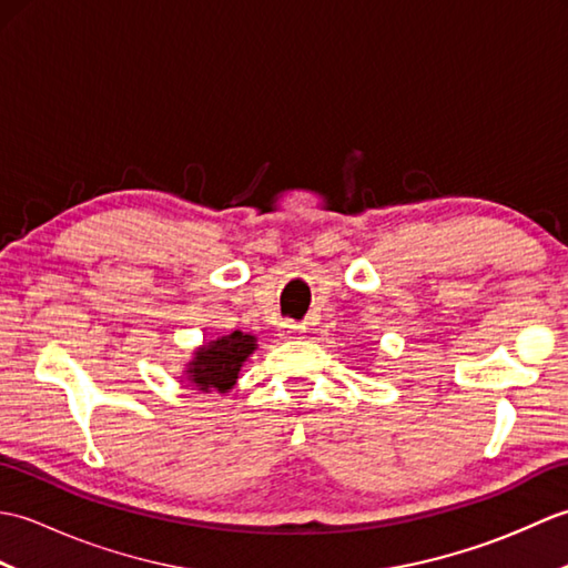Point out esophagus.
<instances>
[{"instance_id":"obj_1","label":"esophagus","mask_w":568,"mask_h":568,"mask_svg":"<svg viewBox=\"0 0 568 568\" xmlns=\"http://www.w3.org/2000/svg\"><path fill=\"white\" fill-rule=\"evenodd\" d=\"M303 332H305V327H303V324H297V322H283L281 324L283 339H297V336Z\"/></svg>"}]
</instances>
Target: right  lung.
Instances as JSON below:
<instances>
[{"instance_id":"1","label":"right lung","mask_w":568,"mask_h":568,"mask_svg":"<svg viewBox=\"0 0 568 568\" xmlns=\"http://www.w3.org/2000/svg\"><path fill=\"white\" fill-rule=\"evenodd\" d=\"M256 336L244 332L220 336V339L197 348L195 358L190 361L185 371L187 381L202 393L232 390L241 366H244V361L256 352Z\"/></svg>"}]
</instances>
